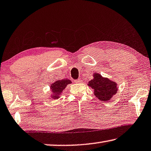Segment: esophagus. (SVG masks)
Segmentation results:
<instances>
[{
	"label": "esophagus",
	"mask_w": 151,
	"mask_h": 151,
	"mask_svg": "<svg viewBox=\"0 0 151 151\" xmlns=\"http://www.w3.org/2000/svg\"><path fill=\"white\" fill-rule=\"evenodd\" d=\"M74 81H75L76 83H80V82H82V80H79V79H78V80H74Z\"/></svg>",
	"instance_id": "esophagus-1"
}]
</instances>
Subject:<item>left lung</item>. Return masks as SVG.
<instances>
[{
    "mask_svg": "<svg viewBox=\"0 0 151 151\" xmlns=\"http://www.w3.org/2000/svg\"><path fill=\"white\" fill-rule=\"evenodd\" d=\"M94 90V94L100 101L108 102L117 92V83L107 78L103 77L99 73H93V79L88 83Z\"/></svg>",
    "mask_w": 151,
    "mask_h": 151,
    "instance_id": "obj_1",
    "label": "left lung"
}]
</instances>
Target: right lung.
<instances>
[{"instance_id":"right-lung-1","label":"right lung","mask_w":151,"mask_h":151,"mask_svg":"<svg viewBox=\"0 0 151 151\" xmlns=\"http://www.w3.org/2000/svg\"><path fill=\"white\" fill-rule=\"evenodd\" d=\"M71 83H72L71 81L67 78L55 81L50 86V90L51 92V94L49 95V99H52L53 100H57L60 98L67 86Z\"/></svg>"}]
</instances>
